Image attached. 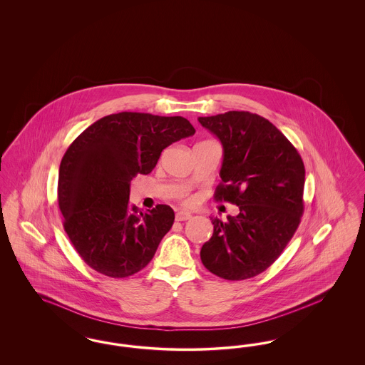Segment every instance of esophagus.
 I'll list each match as a JSON object with an SVG mask.
<instances>
[{
	"label": "esophagus",
	"mask_w": 365,
	"mask_h": 365,
	"mask_svg": "<svg viewBox=\"0 0 365 365\" xmlns=\"http://www.w3.org/2000/svg\"><path fill=\"white\" fill-rule=\"evenodd\" d=\"M175 219H176V222L189 220V219H191V213L190 212H186V210H179V212H176Z\"/></svg>",
	"instance_id": "esophagus-1"
}]
</instances>
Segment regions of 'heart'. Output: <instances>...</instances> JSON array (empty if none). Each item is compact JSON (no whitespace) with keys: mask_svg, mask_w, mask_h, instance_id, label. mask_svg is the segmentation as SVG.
<instances>
[{"mask_svg":"<svg viewBox=\"0 0 365 365\" xmlns=\"http://www.w3.org/2000/svg\"><path fill=\"white\" fill-rule=\"evenodd\" d=\"M189 202H190V200H189Z\"/></svg>","mask_w":365,"mask_h":365,"instance_id":"1","label":"heart"}]
</instances>
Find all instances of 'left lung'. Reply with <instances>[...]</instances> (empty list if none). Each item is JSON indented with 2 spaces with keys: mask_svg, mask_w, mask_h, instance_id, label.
I'll use <instances>...</instances> for the list:
<instances>
[{
  "mask_svg": "<svg viewBox=\"0 0 365 365\" xmlns=\"http://www.w3.org/2000/svg\"><path fill=\"white\" fill-rule=\"evenodd\" d=\"M198 122L223 146L215 198L240 208L227 222L210 217L213 235L201 247V261L227 280L253 278L278 259L301 222L302 158L272 123L256 113L230 110Z\"/></svg>",
  "mask_w": 365,
  "mask_h": 365,
  "instance_id": "obj_1",
  "label": "left lung"
}]
</instances>
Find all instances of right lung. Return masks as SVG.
<instances>
[{
    "mask_svg": "<svg viewBox=\"0 0 365 365\" xmlns=\"http://www.w3.org/2000/svg\"><path fill=\"white\" fill-rule=\"evenodd\" d=\"M195 130L182 116L108 115L75 139L58 171V207L75 250L94 271L127 278L145 268L174 225L168 205L130 207V185L156 167L161 152Z\"/></svg>",
    "mask_w": 365,
    "mask_h": 365,
    "instance_id": "1",
    "label": "right lung"
}]
</instances>
